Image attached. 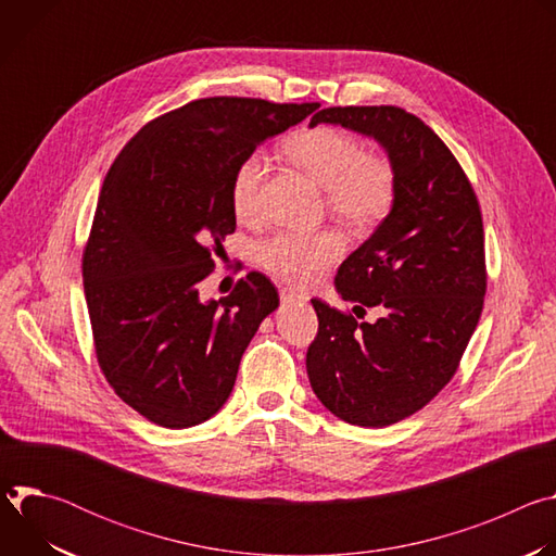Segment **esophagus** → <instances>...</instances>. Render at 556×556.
Listing matches in <instances>:
<instances>
[{
  "instance_id": "obj_1",
  "label": "esophagus",
  "mask_w": 556,
  "mask_h": 556,
  "mask_svg": "<svg viewBox=\"0 0 556 556\" xmlns=\"http://www.w3.org/2000/svg\"><path fill=\"white\" fill-rule=\"evenodd\" d=\"M279 296H281V303H294V301H303L305 296L303 294H296L294 290H288V288H283L281 292H279Z\"/></svg>"
}]
</instances>
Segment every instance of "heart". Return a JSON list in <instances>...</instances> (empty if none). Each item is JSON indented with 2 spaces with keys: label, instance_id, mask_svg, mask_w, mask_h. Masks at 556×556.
I'll return each instance as SVG.
<instances>
[{
  "label": "heart",
  "instance_id": "1",
  "mask_svg": "<svg viewBox=\"0 0 556 556\" xmlns=\"http://www.w3.org/2000/svg\"><path fill=\"white\" fill-rule=\"evenodd\" d=\"M290 161L326 189L334 217L365 230L380 224L393 208L399 176L387 155L365 151L350 131L314 127L286 142ZM266 178L262 153L244 155L230 180V206L237 219L251 222L260 213V191ZM345 242L337 230L277 232L260 244V262L277 279L305 288L319 281L343 255Z\"/></svg>",
  "mask_w": 556,
  "mask_h": 556
}]
</instances>
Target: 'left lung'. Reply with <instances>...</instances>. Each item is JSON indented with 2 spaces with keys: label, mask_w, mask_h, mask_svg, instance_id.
<instances>
[{
  "label": "left lung",
  "mask_w": 556,
  "mask_h": 556,
  "mask_svg": "<svg viewBox=\"0 0 556 556\" xmlns=\"http://www.w3.org/2000/svg\"><path fill=\"white\" fill-rule=\"evenodd\" d=\"M334 123L378 140L399 176L393 208L337 273L354 312L312 299L319 332L307 348L309 384L337 418L389 427L420 412L457 371L486 294L478 195L440 136L393 105L326 108L309 127ZM358 316V314H356ZM361 319V316H358Z\"/></svg>",
  "instance_id": "obj_1"
}]
</instances>
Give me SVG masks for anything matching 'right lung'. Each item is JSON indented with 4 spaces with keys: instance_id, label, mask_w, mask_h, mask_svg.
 <instances>
[{
    "instance_id": "right-lung-1",
    "label": "right lung",
    "mask_w": 556,
    "mask_h": 556,
    "mask_svg": "<svg viewBox=\"0 0 556 556\" xmlns=\"http://www.w3.org/2000/svg\"><path fill=\"white\" fill-rule=\"evenodd\" d=\"M316 108L198 99L147 123L110 167L84 249V288L99 367L149 422L187 429L215 416L279 305L262 273L219 301H200L198 283L235 232L237 165Z\"/></svg>"
}]
</instances>
